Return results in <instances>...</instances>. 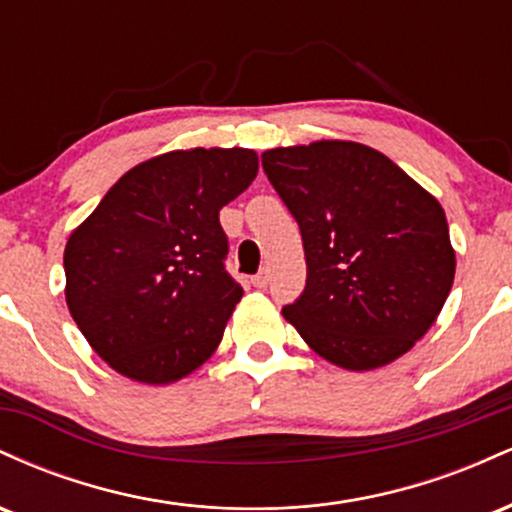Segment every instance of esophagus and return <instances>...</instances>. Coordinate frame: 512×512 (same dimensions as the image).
<instances>
[{
  "label": "esophagus",
  "mask_w": 512,
  "mask_h": 512,
  "mask_svg": "<svg viewBox=\"0 0 512 512\" xmlns=\"http://www.w3.org/2000/svg\"><path fill=\"white\" fill-rule=\"evenodd\" d=\"M269 284V272L267 269H262L260 274H255L252 276V286H255V289H264V286Z\"/></svg>",
  "instance_id": "esophagus-1"
}]
</instances>
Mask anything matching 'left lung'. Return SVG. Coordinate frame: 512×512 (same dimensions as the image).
Masks as SVG:
<instances>
[{
  "instance_id": "8db88e82",
  "label": "left lung",
  "mask_w": 512,
  "mask_h": 512,
  "mask_svg": "<svg viewBox=\"0 0 512 512\" xmlns=\"http://www.w3.org/2000/svg\"><path fill=\"white\" fill-rule=\"evenodd\" d=\"M301 226L308 281L281 315L344 370L397 361L431 330L455 279L440 202L358 142L320 139L262 154Z\"/></svg>"
}]
</instances>
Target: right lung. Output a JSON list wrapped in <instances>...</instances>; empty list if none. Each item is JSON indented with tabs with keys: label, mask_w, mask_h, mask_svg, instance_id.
Returning a JSON list of instances; mask_svg holds the SVG:
<instances>
[{
	"label": "right lung",
	"mask_w": 512,
	"mask_h": 512,
	"mask_svg": "<svg viewBox=\"0 0 512 512\" xmlns=\"http://www.w3.org/2000/svg\"><path fill=\"white\" fill-rule=\"evenodd\" d=\"M252 149H178L127 170L64 248L69 313L134 383L170 385L219 346L243 289L219 211L255 180Z\"/></svg>",
	"instance_id": "add662e5"
}]
</instances>
